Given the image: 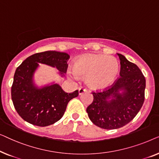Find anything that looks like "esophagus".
Here are the masks:
<instances>
[{
	"instance_id": "34e87169",
	"label": "esophagus",
	"mask_w": 159,
	"mask_h": 159,
	"mask_svg": "<svg viewBox=\"0 0 159 159\" xmlns=\"http://www.w3.org/2000/svg\"><path fill=\"white\" fill-rule=\"evenodd\" d=\"M86 89H84V88H82V87H81V88H79V94L80 95H82V93L86 92Z\"/></svg>"
}]
</instances>
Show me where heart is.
<instances>
[{
    "mask_svg": "<svg viewBox=\"0 0 159 159\" xmlns=\"http://www.w3.org/2000/svg\"><path fill=\"white\" fill-rule=\"evenodd\" d=\"M119 64L116 58L101 54H86L74 61L73 70L69 74L74 77L86 78L87 84L93 89L101 90L114 83L118 77Z\"/></svg>",
    "mask_w": 159,
    "mask_h": 159,
    "instance_id": "obj_1",
    "label": "heart"
}]
</instances>
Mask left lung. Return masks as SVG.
Returning a JSON list of instances; mask_svg holds the SVG:
<instances>
[{"instance_id": "8db88e82", "label": "left lung", "mask_w": 159, "mask_h": 159, "mask_svg": "<svg viewBox=\"0 0 159 159\" xmlns=\"http://www.w3.org/2000/svg\"><path fill=\"white\" fill-rule=\"evenodd\" d=\"M119 77L103 90L93 91V101L87 108L91 121L105 129L122 127L133 119L145 100V78L138 66L121 54ZM124 89L122 94L118 93ZM110 97L113 98L109 102Z\"/></svg>"}]
</instances>
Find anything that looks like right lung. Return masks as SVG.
I'll return each instance as SVG.
<instances>
[{
	"instance_id": "right-lung-1",
	"label": "right lung",
	"mask_w": 159,
	"mask_h": 159,
	"mask_svg": "<svg viewBox=\"0 0 159 159\" xmlns=\"http://www.w3.org/2000/svg\"><path fill=\"white\" fill-rule=\"evenodd\" d=\"M70 58L66 53L55 51L41 52L29 56L17 67L11 86L14 108L24 120L33 125L46 127L61 118L70 100L79 95L77 90L67 93L57 84L37 88L32 76L38 63L56 67L66 73Z\"/></svg>"
}]
</instances>
